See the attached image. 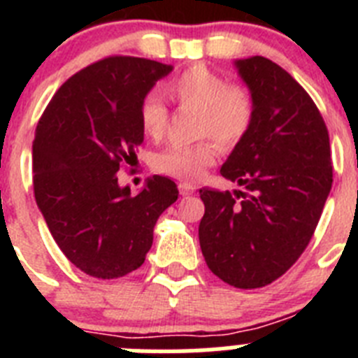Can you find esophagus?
<instances>
[{
    "instance_id": "34e87169",
    "label": "esophagus",
    "mask_w": 358,
    "mask_h": 358,
    "mask_svg": "<svg viewBox=\"0 0 358 358\" xmlns=\"http://www.w3.org/2000/svg\"><path fill=\"white\" fill-rule=\"evenodd\" d=\"M179 192H181L182 197H186V195H192L195 192V186L188 185V182H182V185H179Z\"/></svg>"
}]
</instances>
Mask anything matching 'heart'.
Here are the masks:
<instances>
[{
  "mask_svg": "<svg viewBox=\"0 0 358 358\" xmlns=\"http://www.w3.org/2000/svg\"><path fill=\"white\" fill-rule=\"evenodd\" d=\"M169 94L185 109L194 110L195 134L213 138L224 147H233L248 134L252 123V98L240 85H227L218 73L194 66L169 84ZM169 110L156 94L141 102L140 123L150 140L163 138ZM204 140L189 147H169L154 157V169L181 181H197L218 157V145Z\"/></svg>",
  "mask_w": 358,
  "mask_h": 358,
  "instance_id": "obj_1",
  "label": "heart"
}]
</instances>
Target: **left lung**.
Segmentation results:
<instances>
[{
	"mask_svg": "<svg viewBox=\"0 0 358 358\" xmlns=\"http://www.w3.org/2000/svg\"><path fill=\"white\" fill-rule=\"evenodd\" d=\"M233 66L255 113L220 173L245 192L199 189V242L215 276L260 289L285 274L314 235L334 181L330 138L314 100L276 62L255 55Z\"/></svg>",
	"mask_w": 358,
	"mask_h": 358,
	"instance_id": "left-lung-1",
	"label": "left lung"
}]
</instances>
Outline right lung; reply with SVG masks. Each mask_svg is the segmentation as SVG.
<instances>
[{
    "label": "right lung",
    "instance_id": "1",
    "mask_svg": "<svg viewBox=\"0 0 358 358\" xmlns=\"http://www.w3.org/2000/svg\"><path fill=\"white\" fill-rule=\"evenodd\" d=\"M172 69L138 57L98 61L61 85L37 123V206L66 258L93 278L113 280L141 267L157 218L177 201L169 177H148L131 195L116 176L143 143L141 102Z\"/></svg>",
    "mask_w": 358,
    "mask_h": 358
}]
</instances>
